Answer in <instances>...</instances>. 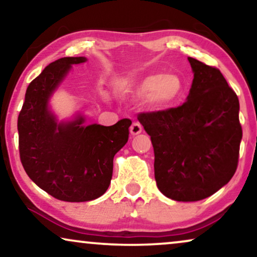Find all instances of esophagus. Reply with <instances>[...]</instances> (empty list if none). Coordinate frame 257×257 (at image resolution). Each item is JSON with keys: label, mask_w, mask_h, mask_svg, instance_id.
<instances>
[{"label": "esophagus", "mask_w": 257, "mask_h": 257, "mask_svg": "<svg viewBox=\"0 0 257 257\" xmlns=\"http://www.w3.org/2000/svg\"><path fill=\"white\" fill-rule=\"evenodd\" d=\"M142 131H143V127L138 121L133 122V124L131 125V127H130V133H131L132 136L139 135V133H142Z\"/></svg>", "instance_id": "esophagus-1"}]
</instances>
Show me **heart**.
Listing matches in <instances>:
<instances>
[{"label":"heart","mask_w":257,"mask_h":257,"mask_svg":"<svg viewBox=\"0 0 257 257\" xmlns=\"http://www.w3.org/2000/svg\"><path fill=\"white\" fill-rule=\"evenodd\" d=\"M122 91L138 99L146 98L147 103L153 107L167 108L181 97L182 82L173 73H156L144 77L136 83L126 84Z\"/></svg>","instance_id":"heart-1"}]
</instances>
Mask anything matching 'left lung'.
Returning <instances> with one entry per match:
<instances>
[{
  "label": "left lung",
  "instance_id": "8db88e82",
  "mask_svg": "<svg viewBox=\"0 0 257 257\" xmlns=\"http://www.w3.org/2000/svg\"><path fill=\"white\" fill-rule=\"evenodd\" d=\"M194 78L181 106L140 113L151 137L154 178L175 201H199L222 188L236 171L240 103L219 69L188 57Z\"/></svg>",
  "mask_w": 257,
  "mask_h": 257
}]
</instances>
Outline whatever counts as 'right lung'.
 I'll use <instances>...</instances> for the list:
<instances>
[{"label": "right lung", "instance_id": "add662e5", "mask_svg": "<svg viewBox=\"0 0 257 257\" xmlns=\"http://www.w3.org/2000/svg\"><path fill=\"white\" fill-rule=\"evenodd\" d=\"M85 57L52 62L28 86L19 114L20 157L28 177L54 198L68 202L91 201L110 186L113 158L128 140L132 121L121 119L112 126L84 125L77 113L58 121L50 98L72 65Z\"/></svg>", "mask_w": 257, "mask_h": 257}]
</instances>
